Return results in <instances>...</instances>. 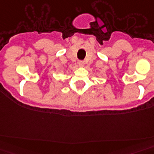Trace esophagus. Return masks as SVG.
Masks as SVG:
<instances>
[{"mask_svg": "<svg viewBox=\"0 0 154 154\" xmlns=\"http://www.w3.org/2000/svg\"><path fill=\"white\" fill-rule=\"evenodd\" d=\"M78 65L80 66H83L84 65H85V63L83 62V61H79L78 62Z\"/></svg>", "mask_w": 154, "mask_h": 154, "instance_id": "34e87169", "label": "esophagus"}]
</instances>
